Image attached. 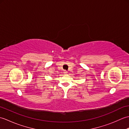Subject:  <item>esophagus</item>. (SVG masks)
<instances>
[{"mask_svg":"<svg viewBox=\"0 0 129 129\" xmlns=\"http://www.w3.org/2000/svg\"><path fill=\"white\" fill-rule=\"evenodd\" d=\"M64 73L65 74H67L68 73V72H67V71H66V70H65L64 72Z\"/></svg>","mask_w":129,"mask_h":129,"instance_id":"obj_1","label":"esophagus"}]
</instances>
